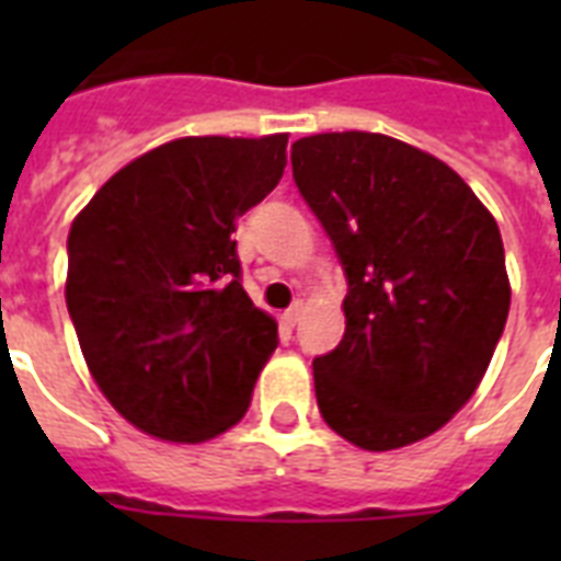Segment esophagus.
Segmentation results:
<instances>
[{
	"instance_id": "esophagus-1",
	"label": "esophagus",
	"mask_w": 561,
	"mask_h": 561,
	"mask_svg": "<svg viewBox=\"0 0 561 561\" xmlns=\"http://www.w3.org/2000/svg\"><path fill=\"white\" fill-rule=\"evenodd\" d=\"M299 317H302V302H294V306L282 311V323L288 325V329H294V325L299 323Z\"/></svg>"
}]
</instances>
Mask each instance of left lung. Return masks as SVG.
Segmentation results:
<instances>
[{"label":"left lung","mask_w":561,"mask_h":561,"mask_svg":"<svg viewBox=\"0 0 561 561\" xmlns=\"http://www.w3.org/2000/svg\"><path fill=\"white\" fill-rule=\"evenodd\" d=\"M290 165L350 285L343 341L314 358L317 408L367 451L419 443L471 399L504 334L501 229L457 171L392 136H306Z\"/></svg>","instance_id":"obj_1"}]
</instances>
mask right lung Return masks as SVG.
<instances>
[{
	"instance_id": "right-lung-1",
	"label": "right lung",
	"mask_w": 561,
	"mask_h": 561,
	"mask_svg": "<svg viewBox=\"0 0 561 561\" xmlns=\"http://www.w3.org/2000/svg\"><path fill=\"white\" fill-rule=\"evenodd\" d=\"M288 134L188 136L113 174L69 229L66 306L92 378L139 431L224 434L279 343L241 288L236 220L276 188Z\"/></svg>"
}]
</instances>
